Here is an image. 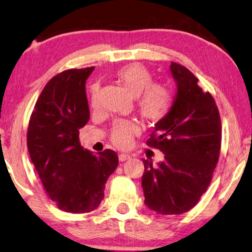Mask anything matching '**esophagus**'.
I'll return each instance as SVG.
<instances>
[{"label":"esophagus","instance_id":"obj_1","mask_svg":"<svg viewBox=\"0 0 252 252\" xmlns=\"http://www.w3.org/2000/svg\"><path fill=\"white\" fill-rule=\"evenodd\" d=\"M129 158H130L129 154H119V161L120 162L127 161V159H129Z\"/></svg>","mask_w":252,"mask_h":252}]
</instances>
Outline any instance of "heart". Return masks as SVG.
<instances>
[{
	"label": "heart",
	"mask_w": 252,
	"mask_h": 252,
	"mask_svg": "<svg viewBox=\"0 0 252 252\" xmlns=\"http://www.w3.org/2000/svg\"><path fill=\"white\" fill-rule=\"evenodd\" d=\"M118 82L136 98V107L140 116L148 123H158L169 112L171 106V94L163 84L153 83V76L145 66L129 63L120 68L116 73ZM90 103L97 107L98 86L91 87ZM138 133V126L130 122L119 120L113 125L111 140L119 148H127L132 143L134 134Z\"/></svg>",
	"instance_id": "1"
}]
</instances>
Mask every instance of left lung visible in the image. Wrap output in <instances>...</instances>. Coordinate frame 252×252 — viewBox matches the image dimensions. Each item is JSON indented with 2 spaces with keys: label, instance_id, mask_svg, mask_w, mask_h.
Returning a JSON list of instances; mask_svg holds the SVG:
<instances>
[{
  "label": "left lung",
  "instance_id": "left-lung-1",
  "mask_svg": "<svg viewBox=\"0 0 252 252\" xmlns=\"http://www.w3.org/2000/svg\"><path fill=\"white\" fill-rule=\"evenodd\" d=\"M177 91L174 103L155 124L147 145L164 154L153 165L143 159L145 204L158 214H182L193 208L207 190L221 148V119L210 93L198 86L188 68L171 62Z\"/></svg>",
  "mask_w": 252,
  "mask_h": 252
}]
</instances>
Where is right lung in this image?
<instances>
[{"label":"right lung","instance_id":"obj_1","mask_svg":"<svg viewBox=\"0 0 252 252\" xmlns=\"http://www.w3.org/2000/svg\"><path fill=\"white\" fill-rule=\"evenodd\" d=\"M94 67L69 69L50 80L31 114L28 149L47 194L60 210L88 213L104 198L107 178L118 166L116 152L94 155L81 146L89 122L86 81Z\"/></svg>","mask_w":252,"mask_h":252}]
</instances>
